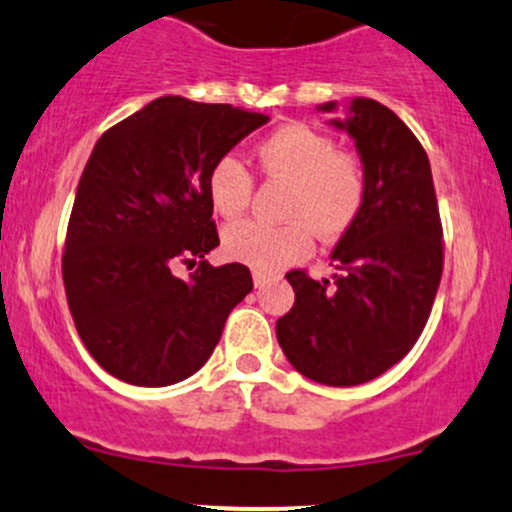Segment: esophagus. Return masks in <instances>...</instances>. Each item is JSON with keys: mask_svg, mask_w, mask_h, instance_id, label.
Instances as JSON below:
<instances>
[{"mask_svg": "<svg viewBox=\"0 0 512 512\" xmlns=\"http://www.w3.org/2000/svg\"><path fill=\"white\" fill-rule=\"evenodd\" d=\"M266 283H271V275L258 271V268H256V271H254V285L256 287H263Z\"/></svg>", "mask_w": 512, "mask_h": 512, "instance_id": "esophagus-1", "label": "esophagus"}]
</instances>
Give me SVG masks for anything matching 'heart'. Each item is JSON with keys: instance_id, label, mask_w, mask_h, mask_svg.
<instances>
[{"instance_id": "1", "label": "heart", "mask_w": 512, "mask_h": 512, "mask_svg": "<svg viewBox=\"0 0 512 512\" xmlns=\"http://www.w3.org/2000/svg\"><path fill=\"white\" fill-rule=\"evenodd\" d=\"M258 164L268 179L287 183L283 200L285 225L234 222L222 234L232 258L258 268L280 271L300 261L312 249V232L338 237L353 225L365 203L363 166L350 154L338 152L336 142L307 125H283L256 147ZM254 179L234 154L217 159L208 174V195L222 217H239L249 208Z\"/></svg>"}]
</instances>
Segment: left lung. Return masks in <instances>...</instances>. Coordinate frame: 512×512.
Segmentation results:
<instances>
[{
	"label": "left lung",
	"instance_id": "obj_1",
	"mask_svg": "<svg viewBox=\"0 0 512 512\" xmlns=\"http://www.w3.org/2000/svg\"><path fill=\"white\" fill-rule=\"evenodd\" d=\"M336 108L329 101L317 111ZM329 125L355 142L365 203L331 251V280L285 275L295 304L275 336L300 375L355 387L399 363L421 336L442 275V227L426 149L396 113L358 96Z\"/></svg>",
	"mask_w": 512,
	"mask_h": 512
}]
</instances>
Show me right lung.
<instances>
[{
  "label": "right lung",
  "mask_w": 512,
  "mask_h": 512,
  "mask_svg": "<svg viewBox=\"0 0 512 512\" xmlns=\"http://www.w3.org/2000/svg\"><path fill=\"white\" fill-rule=\"evenodd\" d=\"M268 123L229 103L162 96L101 135L79 179L62 278L91 358L135 387H169L208 363L254 287L249 268H212L220 246L208 174ZM196 271L179 279L173 268Z\"/></svg>",
  "instance_id": "1"
}]
</instances>
